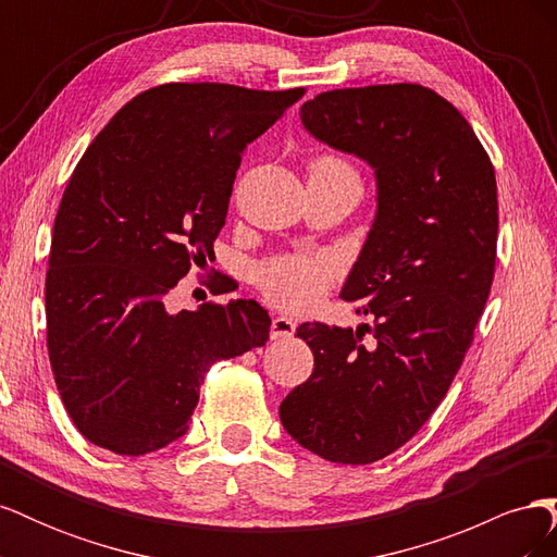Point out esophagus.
Instances as JSON below:
<instances>
[{
	"mask_svg": "<svg viewBox=\"0 0 557 557\" xmlns=\"http://www.w3.org/2000/svg\"><path fill=\"white\" fill-rule=\"evenodd\" d=\"M297 330V323L285 315H276L272 320V339H288Z\"/></svg>",
	"mask_w": 557,
	"mask_h": 557,
	"instance_id": "34e87169",
	"label": "esophagus"
}]
</instances>
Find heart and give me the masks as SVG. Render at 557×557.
Returning a JSON list of instances; mask_svg holds the SVG:
<instances>
[{
    "instance_id": "heart-1",
    "label": "heart",
    "mask_w": 557,
    "mask_h": 557,
    "mask_svg": "<svg viewBox=\"0 0 557 557\" xmlns=\"http://www.w3.org/2000/svg\"><path fill=\"white\" fill-rule=\"evenodd\" d=\"M350 170L334 156H318L309 164V174ZM336 276V262L315 252H290L262 262L256 269V283L269 301L288 311H307L327 293Z\"/></svg>"
}]
</instances>
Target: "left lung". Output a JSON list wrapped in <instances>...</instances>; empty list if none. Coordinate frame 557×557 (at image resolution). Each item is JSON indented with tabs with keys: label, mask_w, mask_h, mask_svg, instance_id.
<instances>
[{
	"label": "left lung",
	"mask_w": 557,
	"mask_h": 557,
	"mask_svg": "<svg viewBox=\"0 0 557 557\" xmlns=\"http://www.w3.org/2000/svg\"><path fill=\"white\" fill-rule=\"evenodd\" d=\"M299 115L376 174L374 225L342 290L374 327L299 325L313 374L278 413L320 458L369 465L425 425L474 342L495 276V166L465 115L418 83L320 92Z\"/></svg>",
	"instance_id": "obj_1"
}]
</instances>
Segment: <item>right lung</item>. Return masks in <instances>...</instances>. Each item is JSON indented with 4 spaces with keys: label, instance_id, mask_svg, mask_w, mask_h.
<instances>
[{
    "label": "right lung",
    "instance_id": "add662e5",
    "mask_svg": "<svg viewBox=\"0 0 557 557\" xmlns=\"http://www.w3.org/2000/svg\"><path fill=\"white\" fill-rule=\"evenodd\" d=\"M301 95L164 83L78 160L48 256L46 344L64 409L95 446L176 442L209 367L267 344L272 318L256 299L170 313L164 297L213 256L244 150Z\"/></svg>",
    "mask_w": 557,
    "mask_h": 557
}]
</instances>
